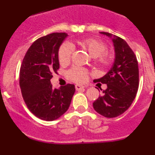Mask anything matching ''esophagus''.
Returning a JSON list of instances; mask_svg holds the SVG:
<instances>
[{
    "label": "esophagus",
    "mask_w": 155,
    "mask_h": 155,
    "mask_svg": "<svg viewBox=\"0 0 155 155\" xmlns=\"http://www.w3.org/2000/svg\"><path fill=\"white\" fill-rule=\"evenodd\" d=\"M84 87H85V86L81 85V84H76V85H75V88H76V90H78V91L81 89H83Z\"/></svg>",
    "instance_id": "obj_1"
}]
</instances>
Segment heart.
<instances>
[{
    "mask_svg": "<svg viewBox=\"0 0 155 155\" xmlns=\"http://www.w3.org/2000/svg\"><path fill=\"white\" fill-rule=\"evenodd\" d=\"M78 45L83 50H86L92 58H95L97 64L103 68H108L112 64L113 56L110 52H106V46L101 41L95 39H86L79 41ZM73 47L69 43L61 45L58 51V59L61 64L70 62ZM87 71L83 68L74 67L68 71V77L74 82H83L86 80Z\"/></svg>",
    "mask_w": 155,
    "mask_h": 155,
    "instance_id": "1",
    "label": "heart"
}]
</instances>
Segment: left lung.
<instances>
[{"instance_id":"obj_1","label":"left lung","mask_w":155,"mask_h":155,"mask_svg":"<svg viewBox=\"0 0 155 155\" xmlns=\"http://www.w3.org/2000/svg\"><path fill=\"white\" fill-rule=\"evenodd\" d=\"M100 33L112 39L115 60L106 74L94 80V82L107 84V88L93 102V107L100 115L114 118L127 111L136 97L139 86L138 62L125 40L109 32Z\"/></svg>"}]
</instances>
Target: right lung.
<instances>
[{
    "label": "right lung",
    "mask_w": 155,
    "mask_h": 155,
    "mask_svg": "<svg viewBox=\"0 0 155 155\" xmlns=\"http://www.w3.org/2000/svg\"><path fill=\"white\" fill-rule=\"evenodd\" d=\"M68 36L65 32H54L35 40L20 68L19 84L25 102L30 112L42 120L60 118L68 111L75 92L74 84L53 89L50 82L60 68V46Z\"/></svg>",
    "instance_id": "add662e5"
}]
</instances>
